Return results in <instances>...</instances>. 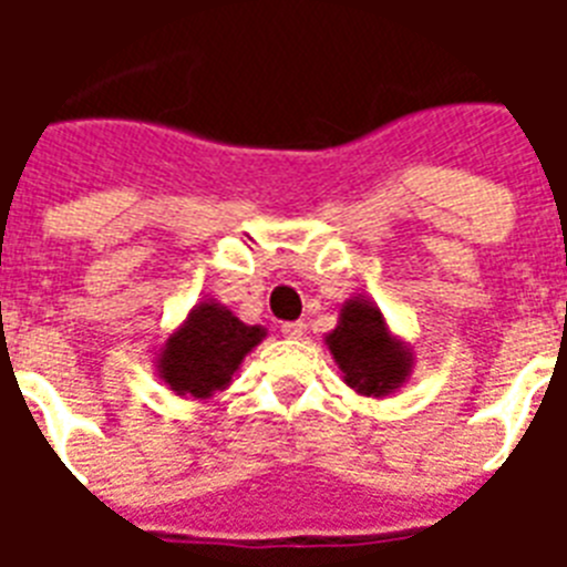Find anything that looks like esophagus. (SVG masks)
Returning <instances> with one entry per match:
<instances>
[{
    "label": "esophagus",
    "mask_w": 567,
    "mask_h": 567,
    "mask_svg": "<svg viewBox=\"0 0 567 567\" xmlns=\"http://www.w3.org/2000/svg\"><path fill=\"white\" fill-rule=\"evenodd\" d=\"M306 332V323L302 320H291V323H282V336L285 338H302Z\"/></svg>",
    "instance_id": "34e87169"
}]
</instances>
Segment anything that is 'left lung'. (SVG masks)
I'll list each match as a JSON object with an SVG mask.
<instances>
[{
  "instance_id": "1",
  "label": "left lung",
  "mask_w": 567,
  "mask_h": 567,
  "mask_svg": "<svg viewBox=\"0 0 567 567\" xmlns=\"http://www.w3.org/2000/svg\"><path fill=\"white\" fill-rule=\"evenodd\" d=\"M323 341L355 394L379 400L400 391L412 377V344L394 336L379 306L364 297H350L341 306L338 327Z\"/></svg>"
}]
</instances>
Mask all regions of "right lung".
Here are the masks:
<instances>
[{
    "label": "right lung",
    "mask_w": 567,
    "mask_h": 567,
    "mask_svg": "<svg viewBox=\"0 0 567 567\" xmlns=\"http://www.w3.org/2000/svg\"><path fill=\"white\" fill-rule=\"evenodd\" d=\"M267 338L265 327H249L217 300L196 302L188 318L153 353L155 371L176 396L212 400L231 385L240 362Z\"/></svg>",
    "instance_id": "1"
}]
</instances>
